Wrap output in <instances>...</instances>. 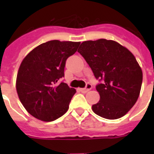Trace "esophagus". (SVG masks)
Segmentation results:
<instances>
[{"mask_svg":"<svg viewBox=\"0 0 154 154\" xmlns=\"http://www.w3.org/2000/svg\"><path fill=\"white\" fill-rule=\"evenodd\" d=\"M91 89H92V85L88 83V84L86 85V87H85V88H83V89H80V91L82 92V93H87V92L89 91Z\"/></svg>","mask_w":154,"mask_h":154,"instance_id":"obj_1","label":"esophagus"}]
</instances>
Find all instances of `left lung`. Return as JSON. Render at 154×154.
I'll return each instance as SVG.
<instances>
[{
	"mask_svg": "<svg viewBox=\"0 0 154 154\" xmlns=\"http://www.w3.org/2000/svg\"><path fill=\"white\" fill-rule=\"evenodd\" d=\"M91 68L97 79L100 100L92 106L106 119L123 117L137 102L142 83V70L134 54L112 40L82 42L77 50Z\"/></svg>",
	"mask_w": 154,
	"mask_h": 154,
	"instance_id": "obj_1",
	"label": "left lung"
}]
</instances>
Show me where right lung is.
I'll return each mask as SVG.
<instances>
[{"mask_svg": "<svg viewBox=\"0 0 154 154\" xmlns=\"http://www.w3.org/2000/svg\"><path fill=\"white\" fill-rule=\"evenodd\" d=\"M81 42L53 40L28 53L18 69L16 89L29 113L42 122H53L69 109L76 89L60 82L65 61Z\"/></svg>", "mask_w": 154, "mask_h": 154, "instance_id": "right-lung-1", "label": "right lung"}]
</instances>
